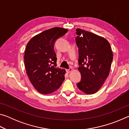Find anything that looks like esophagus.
<instances>
[{
    "label": "esophagus",
    "instance_id": "esophagus-1",
    "mask_svg": "<svg viewBox=\"0 0 129 129\" xmlns=\"http://www.w3.org/2000/svg\"><path fill=\"white\" fill-rule=\"evenodd\" d=\"M72 70H73V68H72V67H71L69 68L67 70V72H68V73H70V72H71L72 71Z\"/></svg>",
    "mask_w": 129,
    "mask_h": 129
}]
</instances>
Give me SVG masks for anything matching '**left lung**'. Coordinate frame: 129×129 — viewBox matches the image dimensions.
<instances>
[{
  "instance_id": "obj_1",
  "label": "left lung",
  "mask_w": 129,
  "mask_h": 129,
  "mask_svg": "<svg viewBox=\"0 0 129 129\" xmlns=\"http://www.w3.org/2000/svg\"><path fill=\"white\" fill-rule=\"evenodd\" d=\"M76 42L78 48V71L81 75L77 87L91 94L99 90L110 72L113 54L110 43L103 37L76 29Z\"/></svg>"
}]
</instances>
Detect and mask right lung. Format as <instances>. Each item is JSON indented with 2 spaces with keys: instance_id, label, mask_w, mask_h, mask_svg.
I'll list each match as a JSON object with an SVG mask.
<instances>
[{
  "instance_id": "obj_1",
  "label": "right lung",
  "mask_w": 129,
  "mask_h": 129,
  "mask_svg": "<svg viewBox=\"0 0 129 129\" xmlns=\"http://www.w3.org/2000/svg\"><path fill=\"white\" fill-rule=\"evenodd\" d=\"M67 29L54 27L33 37L25 48L24 64L28 78L39 92L49 94L60 88L65 79V69L57 67L54 44Z\"/></svg>"
}]
</instances>
